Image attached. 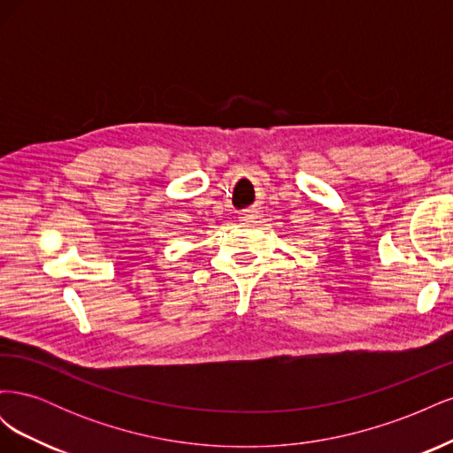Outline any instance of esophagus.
<instances>
[{
	"mask_svg": "<svg viewBox=\"0 0 453 453\" xmlns=\"http://www.w3.org/2000/svg\"><path fill=\"white\" fill-rule=\"evenodd\" d=\"M240 221H242L243 225H255V223H258V215H257V211L248 210L245 213H242Z\"/></svg>",
	"mask_w": 453,
	"mask_h": 453,
	"instance_id": "obj_1",
	"label": "esophagus"
}]
</instances>
